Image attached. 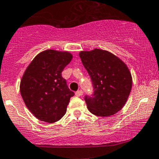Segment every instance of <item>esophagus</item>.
Returning a JSON list of instances; mask_svg holds the SVG:
<instances>
[{
  "mask_svg": "<svg viewBox=\"0 0 159 159\" xmlns=\"http://www.w3.org/2000/svg\"><path fill=\"white\" fill-rule=\"evenodd\" d=\"M75 95H76V96L80 97V96H81V95H83V92L81 90H78V91H77L76 92H75Z\"/></svg>",
  "mask_w": 159,
  "mask_h": 159,
  "instance_id": "esophagus-1",
  "label": "esophagus"
}]
</instances>
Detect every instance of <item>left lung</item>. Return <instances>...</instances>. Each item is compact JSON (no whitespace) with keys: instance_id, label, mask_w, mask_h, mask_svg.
Wrapping results in <instances>:
<instances>
[{"instance_id":"1","label":"left lung","mask_w":159,"mask_h":159,"mask_svg":"<svg viewBox=\"0 0 159 159\" xmlns=\"http://www.w3.org/2000/svg\"><path fill=\"white\" fill-rule=\"evenodd\" d=\"M93 86V94L84 96L88 109L98 116H109L120 110L132 88L128 67L120 58L106 50L95 49L79 53Z\"/></svg>"}]
</instances>
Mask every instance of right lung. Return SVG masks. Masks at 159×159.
Returning <instances> with one entry per match:
<instances>
[{
    "instance_id": "add662e5",
    "label": "right lung",
    "mask_w": 159,
    "mask_h": 159,
    "mask_svg": "<svg viewBox=\"0 0 159 159\" xmlns=\"http://www.w3.org/2000/svg\"><path fill=\"white\" fill-rule=\"evenodd\" d=\"M71 59L68 52L47 50L39 53L26 68L20 92L28 109L39 120L54 123L66 113L75 93L61 73Z\"/></svg>"
}]
</instances>
